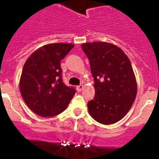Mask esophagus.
<instances>
[{"label": "esophagus", "instance_id": "obj_1", "mask_svg": "<svg viewBox=\"0 0 159 159\" xmlns=\"http://www.w3.org/2000/svg\"><path fill=\"white\" fill-rule=\"evenodd\" d=\"M83 88H84V86H83V84H80V85L77 86V90H78V92H81V90L83 89Z\"/></svg>", "mask_w": 159, "mask_h": 159}]
</instances>
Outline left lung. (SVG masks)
Returning a JSON list of instances; mask_svg holds the SVG:
<instances>
[{"label": "left lung", "instance_id": "8db88e82", "mask_svg": "<svg viewBox=\"0 0 159 159\" xmlns=\"http://www.w3.org/2000/svg\"><path fill=\"white\" fill-rule=\"evenodd\" d=\"M94 78L95 96L89 113L99 123L120 121L131 108L137 93L136 77L128 56L115 44L104 41L84 43Z\"/></svg>", "mask_w": 159, "mask_h": 159}]
</instances>
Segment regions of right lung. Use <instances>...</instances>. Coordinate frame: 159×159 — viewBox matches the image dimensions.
<instances>
[{"instance_id": "1", "label": "right lung", "mask_w": 159, "mask_h": 159, "mask_svg": "<svg viewBox=\"0 0 159 159\" xmlns=\"http://www.w3.org/2000/svg\"><path fill=\"white\" fill-rule=\"evenodd\" d=\"M75 47L70 43L48 44L26 59L19 80V90L31 111L41 117L62 113L75 94V89L62 80L60 61Z\"/></svg>"}]
</instances>
